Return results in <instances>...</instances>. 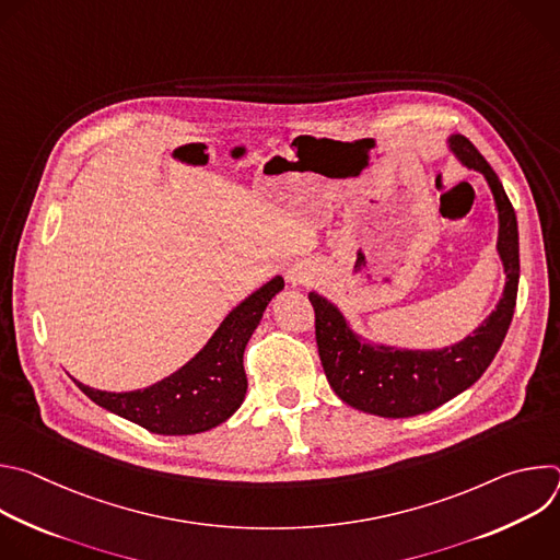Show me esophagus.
Masks as SVG:
<instances>
[{"label":"esophagus","mask_w":560,"mask_h":560,"mask_svg":"<svg viewBox=\"0 0 560 560\" xmlns=\"http://www.w3.org/2000/svg\"><path fill=\"white\" fill-rule=\"evenodd\" d=\"M285 277H288V283L294 285V288H296V285H305L307 279H310V277H307V270L301 268V266L288 268V275H285Z\"/></svg>","instance_id":"obj_1"}]
</instances>
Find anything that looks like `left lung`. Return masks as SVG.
<instances>
[{
  "instance_id": "8db88e82",
  "label": "left lung",
  "mask_w": 560,
  "mask_h": 560,
  "mask_svg": "<svg viewBox=\"0 0 560 560\" xmlns=\"http://www.w3.org/2000/svg\"><path fill=\"white\" fill-rule=\"evenodd\" d=\"M447 150L467 171L481 173L499 214L497 253L505 272L503 294L483 324L458 343L406 350L363 339L326 296L310 292L316 314V346L330 387L343 404L385 419L425 415L465 392L497 357L514 316L518 292V223L492 166L463 135L447 137Z\"/></svg>"
}]
</instances>
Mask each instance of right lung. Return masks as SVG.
Returning <instances> with one entry per match:
<instances>
[{
    "mask_svg": "<svg viewBox=\"0 0 560 560\" xmlns=\"http://www.w3.org/2000/svg\"><path fill=\"white\" fill-rule=\"evenodd\" d=\"M283 285V277L279 275L264 283L228 312L208 343L188 363L148 387L106 392L77 378L72 381L100 408L148 432L186 436L212 430L228 421L244 404L248 389L244 350L268 303Z\"/></svg>",
    "mask_w": 560,
    "mask_h": 560,
    "instance_id": "1",
    "label": "right lung"
}]
</instances>
